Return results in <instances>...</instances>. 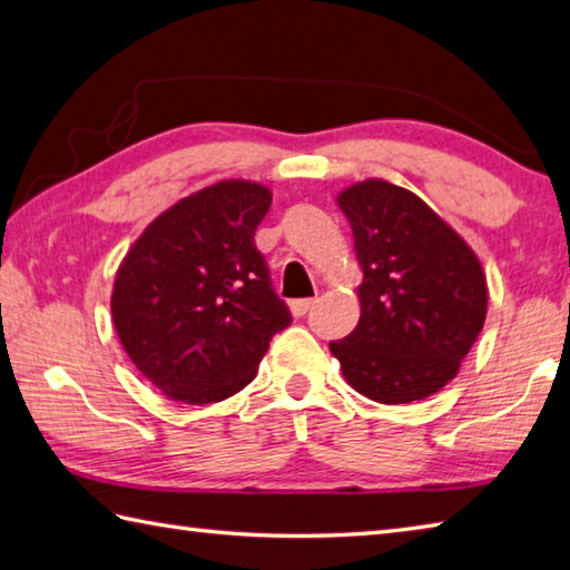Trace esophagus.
I'll list each match as a JSON object with an SVG mask.
<instances>
[{
    "mask_svg": "<svg viewBox=\"0 0 570 570\" xmlns=\"http://www.w3.org/2000/svg\"><path fill=\"white\" fill-rule=\"evenodd\" d=\"M314 304H316V298H296V302H292V306L288 308H292L294 316H306L314 308Z\"/></svg>",
    "mask_w": 570,
    "mask_h": 570,
    "instance_id": "1",
    "label": "esophagus"
}]
</instances>
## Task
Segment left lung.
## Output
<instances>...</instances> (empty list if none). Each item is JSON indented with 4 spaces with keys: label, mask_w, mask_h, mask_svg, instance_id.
<instances>
[{
    "label": "left lung",
    "mask_w": 570,
    "mask_h": 570,
    "mask_svg": "<svg viewBox=\"0 0 570 570\" xmlns=\"http://www.w3.org/2000/svg\"><path fill=\"white\" fill-rule=\"evenodd\" d=\"M354 232L361 316L331 341L341 374L361 396L411 403L459 374L479 338L489 286L479 256L416 194L384 179L336 196Z\"/></svg>",
    "instance_id": "1"
}]
</instances>
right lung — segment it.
Returning a JSON list of instances; mask_svg holds the SVG:
<instances>
[{
  "mask_svg": "<svg viewBox=\"0 0 570 570\" xmlns=\"http://www.w3.org/2000/svg\"><path fill=\"white\" fill-rule=\"evenodd\" d=\"M268 206L262 184L216 181L161 212L119 264L114 328L164 396L191 406L234 396L292 324L254 244Z\"/></svg>",
  "mask_w": 570,
  "mask_h": 570,
  "instance_id": "add662e5",
  "label": "right lung"
}]
</instances>
